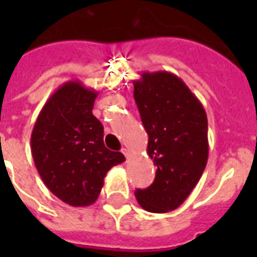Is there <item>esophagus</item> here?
Wrapping results in <instances>:
<instances>
[{
  "label": "esophagus",
  "mask_w": 257,
  "mask_h": 257,
  "mask_svg": "<svg viewBox=\"0 0 257 257\" xmlns=\"http://www.w3.org/2000/svg\"><path fill=\"white\" fill-rule=\"evenodd\" d=\"M121 152L124 153V156L126 157V159H128V157L131 156V152H129V151H128V149H126V148H122V151H121Z\"/></svg>",
  "instance_id": "esophagus-1"
}]
</instances>
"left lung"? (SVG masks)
Instances as JSON below:
<instances>
[{"label": "left lung", "mask_w": 257, "mask_h": 257, "mask_svg": "<svg viewBox=\"0 0 257 257\" xmlns=\"http://www.w3.org/2000/svg\"><path fill=\"white\" fill-rule=\"evenodd\" d=\"M133 86L148 133L147 152L157 167L155 181L135 196L145 211L165 213L185 201L205 169L207 113L185 82L169 72H144Z\"/></svg>", "instance_id": "8db88e82"}]
</instances>
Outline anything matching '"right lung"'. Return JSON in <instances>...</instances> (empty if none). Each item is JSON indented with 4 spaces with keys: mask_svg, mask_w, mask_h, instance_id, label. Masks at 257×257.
<instances>
[{
    "mask_svg": "<svg viewBox=\"0 0 257 257\" xmlns=\"http://www.w3.org/2000/svg\"><path fill=\"white\" fill-rule=\"evenodd\" d=\"M97 94L80 81L62 84L41 109L30 137L42 181L72 207L92 205L109 169L125 161L104 145V126L92 113Z\"/></svg>",
    "mask_w": 257,
    "mask_h": 257,
    "instance_id": "obj_1",
    "label": "right lung"
}]
</instances>
